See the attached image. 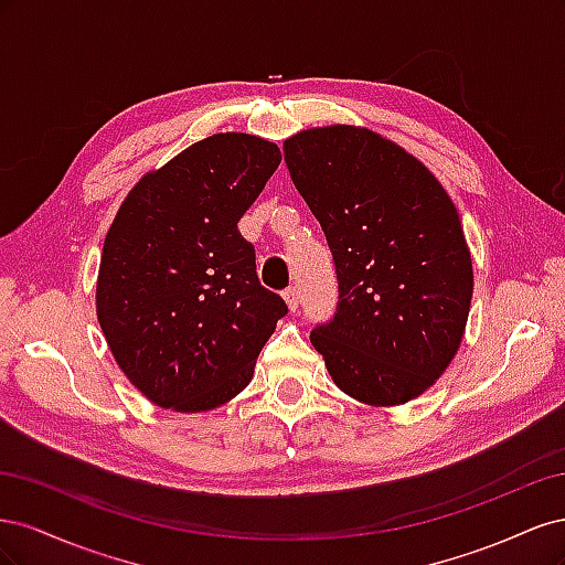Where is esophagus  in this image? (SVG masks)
<instances>
[{
  "label": "esophagus",
  "mask_w": 565,
  "mask_h": 565,
  "mask_svg": "<svg viewBox=\"0 0 565 565\" xmlns=\"http://www.w3.org/2000/svg\"><path fill=\"white\" fill-rule=\"evenodd\" d=\"M282 297H285V301L289 306V311H297L299 309V289L295 285H289L285 292H282Z\"/></svg>",
  "instance_id": "34e87169"
}]
</instances>
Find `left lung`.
<instances>
[{"label":"left lung","instance_id":"1","mask_svg":"<svg viewBox=\"0 0 565 565\" xmlns=\"http://www.w3.org/2000/svg\"><path fill=\"white\" fill-rule=\"evenodd\" d=\"M282 150L339 285L334 318L316 324L311 344L355 401L417 398L455 358L473 292L452 200L417 158L367 129H306Z\"/></svg>","mask_w":565,"mask_h":565}]
</instances>
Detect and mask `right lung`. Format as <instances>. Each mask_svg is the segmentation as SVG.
<instances>
[{"label": "right lung", "instance_id": "1", "mask_svg": "<svg viewBox=\"0 0 565 565\" xmlns=\"http://www.w3.org/2000/svg\"><path fill=\"white\" fill-rule=\"evenodd\" d=\"M280 160L259 136L214 134L146 174L113 221L98 322L117 365L160 407L202 413L228 403L287 313L237 231Z\"/></svg>", "mask_w": 565, "mask_h": 565}]
</instances>
